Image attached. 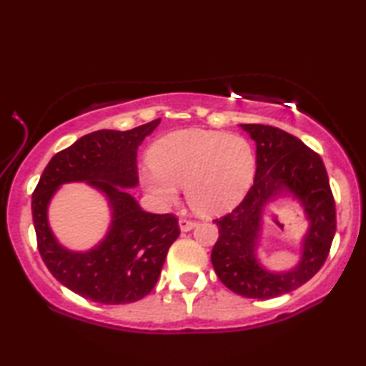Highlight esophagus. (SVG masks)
Instances as JSON below:
<instances>
[{
  "mask_svg": "<svg viewBox=\"0 0 366 366\" xmlns=\"http://www.w3.org/2000/svg\"><path fill=\"white\" fill-rule=\"evenodd\" d=\"M195 226H197L195 221H190V219H185V218L179 219V229H181L182 232H187V231H190V229H194Z\"/></svg>",
  "mask_w": 366,
  "mask_h": 366,
  "instance_id": "34e87169",
  "label": "esophagus"
}]
</instances>
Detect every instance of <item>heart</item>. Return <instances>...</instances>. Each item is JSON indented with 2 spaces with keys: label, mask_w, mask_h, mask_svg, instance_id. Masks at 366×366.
Returning <instances> with one entry per match:
<instances>
[{
  "label": "heart",
  "mask_w": 366,
  "mask_h": 366,
  "mask_svg": "<svg viewBox=\"0 0 366 366\" xmlns=\"http://www.w3.org/2000/svg\"><path fill=\"white\" fill-rule=\"evenodd\" d=\"M152 163L140 182L154 203L171 205L185 185L189 205L203 216H218L239 205L255 177L257 158L242 135L182 129L152 147Z\"/></svg>",
  "instance_id": "1"
}]
</instances>
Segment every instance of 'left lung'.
<instances>
[{
    "instance_id": "left-lung-1",
    "label": "left lung",
    "mask_w": 366,
    "mask_h": 366,
    "mask_svg": "<svg viewBox=\"0 0 366 366\" xmlns=\"http://www.w3.org/2000/svg\"><path fill=\"white\" fill-rule=\"evenodd\" d=\"M257 147L253 185L232 213L214 219L219 227L212 263L219 281L249 299L287 294L317 274L336 234V207L320 154L294 135L263 124H240ZM294 201L304 212L307 229L301 238L300 262L272 270L257 257L265 219L272 207Z\"/></svg>"
}]
</instances>
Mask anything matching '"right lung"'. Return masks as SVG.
<instances>
[{"label":"right lung","mask_w":366,"mask_h":366,"mask_svg":"<svg viewBox=\"0 0 366 366\" xmlns=\"http://www.w3.org/2000/svg\"><path fill=\"white\" fill-rule=\"evenodd\" d=\"M154 119L132 131H97L49 159L32 195L40 255L49 272L72 292L107 305L144 299L157 284L169 247L179 237L177 218L144 212L127 189L139 185L137 152L159 126ZM84 182L109 202L107 234L89 251L61 244L47 219L52 197L64 183Z\"/></svg>","instance_id":"1"}]
</instances>
